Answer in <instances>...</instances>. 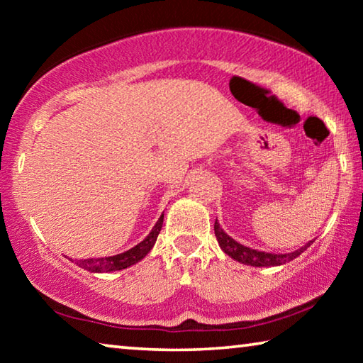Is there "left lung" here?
Instances as JSON below:
<instances>
[{
    "instance_id": "1",
    "label": "left lung",
    "mask_w": 363,
    "mask_h": 363,
    "mask_svg": "<svg viewBox=\"0 0 363 363\" xmlns=\"http://www.w3.org/2000/svg\"><path fill=\"white\" fill-rule=\"evenodd\" d=\"M214 235H216L219 247L223 248L225 255H229L232 259H235L242 264H247V266H253V267L280 266V264L290 262L294 259V257H298L301 253H304V250L307 247H311L312 243V242L306 243L303 248H299L288 255H275V253H266V251H257L253 248L243 247L242 243L235 242L232 237L227 235V233L223 230V227L219 225L218 219L216 223H214Z\"/></svg>"
}]
</instances>
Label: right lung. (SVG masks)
Returning <instances> with one entry per match:
<instances>
[{
    "label": "right lung",
    "instance_id": "add662e5",
    "mask_svg": "<svg viewBox=\"0 0 363 363\" xmlns=\"http://www.w3.org/2000/svg\"><path fill=\"white\" fill-rule=\"evenodd\" d=\"M163 227V214L160 216L157 220V224L153 225V229L150 230L149 235H147L143 242L136 247L125 251V253L115 255V256H107V257H97V259H82L77 261V266L82 269L89 270V272H113V270H121L133 266V264L139 262L140 259H144L147 253L153 248V245L157 242V237L160 230Z\"/></svg>",
    "mask_w": 363,
    "mask_h": 363
}]
</instances>
